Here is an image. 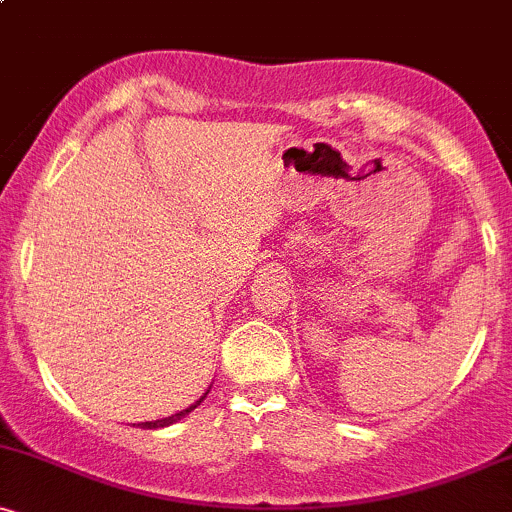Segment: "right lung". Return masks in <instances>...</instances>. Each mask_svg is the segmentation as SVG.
<instances>
[{"label":"right lung","mask_w":512,"mask_h":512,"mask_svg":"<svg viewBox=\"0 0 512 512\" xmlns=\"http://www.w3.org/2000/svg\"><path fill=\"white\" fill-rule=\"evenodd\" d=\"M209 392V390H207ZM207 392H204V397H207ZM204 397H199L195 404H190V407L187 409H182V411H178V414H173V416H166V419H156V421H144V424H139V428H163V426H170V424H175V421H180L182 416H187L190 414L192 409H197L199 404L204 402Z\"/></svg>","instance_id":"obj_1"}]
</instances>
